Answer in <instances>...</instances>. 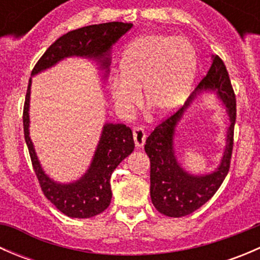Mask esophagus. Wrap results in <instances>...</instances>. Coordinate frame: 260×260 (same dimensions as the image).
I'll list each match as a JSON object with an SVG mask.
<instances>
[{
  "label": "esophagus",
  "mask_w": 260,
  "mask_h": 260,
  "mask_svg": "<svg viewBox=\"0 0 260 260\" xmlns=\"http://www.w3.org/2000/svg\"><path fill=\"white\" fill-rule=\"evenodd\" d=\"M133 140H135L136 147L141 148L146 142V132L142 127L133 128Z\"/></svg>",
  "instance_id": "1"
}]
</instances>
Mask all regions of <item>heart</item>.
I'll use <instances>...</instances> for the list:
<instances>
[{"mask_svg":"<svg viewBox=\"0 0 260 260\" xmlns=\"http://www.w3.org/2000/svg\"><path fill=\"white\" fill-rule=\"evenodd\" d=\"M196 72V54L183 38L149 34L133 41L123 54L120 75L111 79V94L119 111L140 102L159 115L172 113L188 96Z\"/></svg>","mask_w":260,"mask_h":260,"instance_id":"heart-1","label":"heart"}]
</instances>
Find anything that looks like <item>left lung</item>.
Returning <instances> with one entry per match:
<instances>
[{
  "label": "left lung",
  "instance_id": "8db88e82",
  "mask_svg": "<svg viewBox=\"0 0 260 260\" xmlns=\"http://www.w3.org/2000/svg\"><path fill=\"white\" fill-rule=\"evenodd\" d=\"M206 90H212L218 94L230 114L231 125L228 128L227 147L219 167L211 174L196 177L185 172L177 162L173 136L183 112L196 95ZM237 99L226 67L217 55H212V64L208 74L188 96L185 106L162 120L146 140L145 151L151 162V200L161 214L170 217L190 215L210 200L219 190L230 169Z\"/></svg>",
  "mask_w": 260,
  "mask_h": 260
}]
</instances>
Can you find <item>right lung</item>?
I'll return each instance as SVG.
<instances>
[{"mask_svg": "<svg viewBox=\"0 0 260 260\" xmlns=\"http://www.w3.org/2000/svg\"><path fill=\"white\" fill-rule=\"evenodd\" d=\"M132 26V23L114 21L69 31L50 45V48L36 62L31 75L54 67L56 62L65 57L81 56L98 61L102 70H106L104 78H107L111 65L112 46L125 32H128ZM30 88L31 78L28 80L23 106V133L30 152L34 171L44 195L50 203L54 204L57 210L67 216L86 219L101 214L108 208L112 200V172L135 149L132 131L129 127L120 123H106L88 171L79 180L72 183L55 182L44 172L31 142L28 132Z\"/></svg>", "mask_w": 260, "mask_h": 260, "instance_id": "add662e5", "label": "right lung"}]
</instances>
